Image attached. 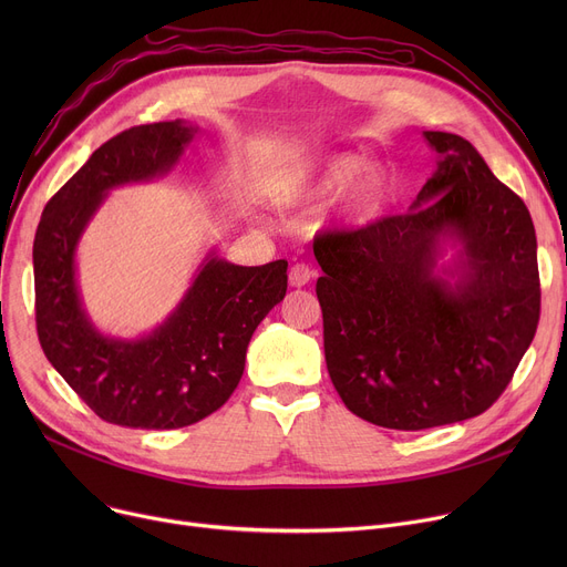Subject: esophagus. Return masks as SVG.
<instances>
[{
  "label": "esophagus",
  "instance_id": "obj_1",
  "mask_svg": "<svg viewBox=\"0 0 567 567\" xmlns=\"http://www.w3.org/2000/svg\"><path fill=\"white\" fill-rule=\"evenodd\" d=\"M312 278V268L306 264H293L289 268V285L291 287H306Z\"/></svg>",
  "mask_w": 567,
  "mask_h": 567
}]
</instances>
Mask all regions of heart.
Returning <instances> with one entry per match:
<instances>
[{
  "label": "heart",
  "mask_w": 567,
  "mask_h": 567,
  "mask_svg": "<svg viewBox=\"0 0 567 567\" xmlns=\"http://www.w3.org/2000/svg\"><path fill=\"white\" fill-rule=\"evenodd\" d=\"M266 188L276 204L315 202L336 193L329 204V218L342 227H363L374 223L391 204L395 174L381 161L365 163L359 152H333L282 167Z\"/></svg>",
  "instance_id": "heart-1"
}]
</instances>
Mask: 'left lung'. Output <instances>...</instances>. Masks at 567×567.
<instances>
[{"label": "left lung", "mask_w": 567, "mask_h": 567, "mask_svg": "<svg viewBox=\"0 0 567 567\" xmlns=\"http://www.w3.org/2000/svg\"><path fill=\"white\" fill-rule=\"evenodd\" d=\"M423 137L436 169L409 214L315 241L336 391L363 421L409 432L489 409L540 319L526 204L468 140Z\"/></svg>", "instance_id": "obj_1"}]
</instances>
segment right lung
Wrapping results in <instances>:
<instances>
[{"label": "right lung", "mask_w": 567, "mask_h": 567, "mask_svg": "<svg viewBox=\"0 0 567 567\" xmlns=\"http://www.w3.org/2000/svg\"><path fill=\"white\" fill-rule=\"evenodd\" d=\"M199 126H135L89 156L45 204L34 238L37 331L52 368L103 421L176 430L220 409L241 381L259 321L287 291V261L238 266L212 248L176 308L152 331L116 338L89 317L78 246L114 188L167 176Z\"/></svg>", "instance_id": "obj_1"}]
</instances>
